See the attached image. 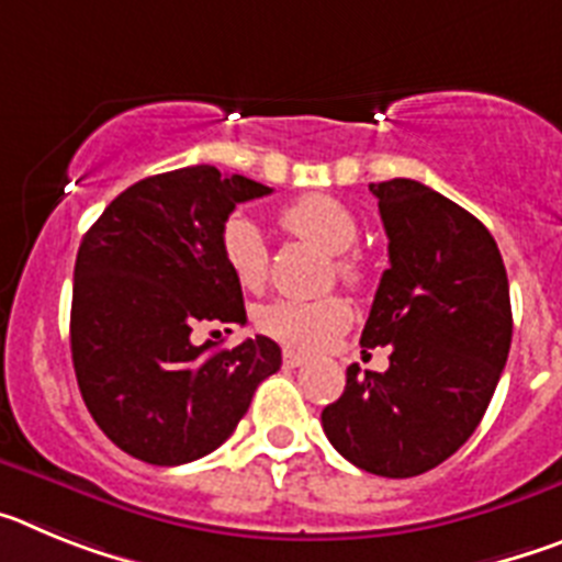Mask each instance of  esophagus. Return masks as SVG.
<instances>
[{
    "label": "esophagus",
    "instance_id": "1",
    "mask_svg": "<svg viewBox=\"0 0 562 562\" xmlns=\"http://www.w3.org/2000/svg\"><path fill=\"white\" fill-rule=\"evenodd\" d=\"M306 357L304 355H295V351H284V366L286 369H297V366H304Z\"/></svg>",
    "mask_w": 562,
    "mask_h": 562
}]
</instances>
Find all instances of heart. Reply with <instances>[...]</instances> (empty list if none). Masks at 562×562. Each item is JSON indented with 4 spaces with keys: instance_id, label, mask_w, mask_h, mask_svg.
<instances>
[{
    "instance_id": "b5f03b06",
    "label": "heart",
    "mask_w": 562,
    "mask_h": 562,
    "mask_svg": "<svg viewBox=\"0 0 562 562\" xmlns=\"http://www.w3.org/2000/svg\"><path fill=\"white\" fill-rule=\"evenodd\" d=\"M281 225L297 238H306L321 250L335 256V272L342 284H360L362 270L351 247L360 238V222L349 205L326 193H310L281 211ZM220 250L227 270L245 290H261L270 276V250L261 227L252 220L233 213L220 231ZM351 310L342 297L292 301L281 297L258 312V326L292 351H321L337 335L349 329Z\"/></svg>"
}]
</instances>
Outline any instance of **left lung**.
<instances>
[{"label":"left lung","mask_w":562,"mask_h":562,"mask_svg":"<svg viewBox=\"0 0 562 562\" xmlns=\"http://www.w3.org/2000/svg\"><path fill=\"white\" fill-rule=\"evenodd\" d=\"M391 267L362 346H391L389 371L346 369L321 422L331 448L366 473L411 479L441 464L479 428L513 342L504 258L484 225L416 180L369 186Z\"/></svg>","instance_id":"left-lung-1"}]
</instances>
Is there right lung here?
Returning a JSON list of instances; mask_svg holds the SVG:
<instances>
[{
	"label": "right lung",
	"instance_id": "right-lung-1",
	"mask_svg": "<svg viewBox=\"0 0 562 562\" xmlns=\"http://www.w3.org/2000/svg\"><path fill=\"white\" fill-rule=\"evenodd\" d=\"M272 188L213 166L134 182L78 247L69 342L78 389L98 428L157 467L213 453L247 414L281 349L258 335L236 349L191 340L205 324H245L241 284L220 231L238 202Z\"/></svg>",
	"mask_w": 562,
	"mask_h": 562
}]
</instances>
